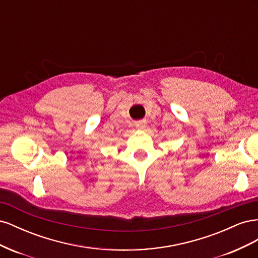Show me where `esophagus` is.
Returning a JSON list of instances; mask_svg holds the SVG:
<instances>
[{"mask_svg":"<svg viewBox=\"0 0 258 258\" xmlns=\"http://www.w3.org/2000/svg\"><path fill=\"white\" fill-rule=\"evenodd\" d=\"M136 127L140 130H142L146 127V121L145 120H140V121H137L136 122Z\"/></svg>","mask_w":258,"mask_h":258,"instance_id":"esophagus-1","label":"esophagus"}]
</instances>
